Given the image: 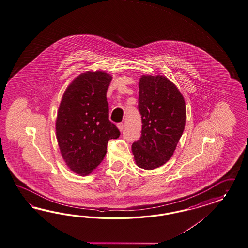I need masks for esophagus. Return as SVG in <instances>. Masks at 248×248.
Returning a JSON list of instances; mask_svg holds the SVG:
<instances>
[{"label": "esophagus", "instance_id": "obj_1", "mask_svg": "<svg viewBox=\"0 0 248 248\" xmlns=\"http://www.w3.org/2000/svg\"><path fill=\"white\" fill-rule=\"evenodd\" d=\"M119 127H120L121 130L123 131V130L124 129V124H121L120 125H119Z\"/></svg>", "mask_w": 248, "mask_h": 248}]
</instances>
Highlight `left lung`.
Wrapping results in <instances>:
<instances>
[{
    "label": "left lung",
    "instance_id": "1",
    "mask_svg": "<svg viewBox=\"0 0 248 248\" xmlns=\"http://www.w3.org/2000/svg\"><path fill=\"white\" fill-rule=\"evenodd\" d=\"M138 108L143 125L133 143L135 161L143 169L158 167L171 157L183 132L184 97L166 77L143 75Z\"/></svg>",
    "mask_w": 248,
    "mask_h": 248
}]
</instances>
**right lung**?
Returning a JSON list of instances; mask_svg holds the SVG:
<instances>
[{
	"label": "right lung",
	"mask_w": 248,
	"mask_h": 248,
	"mask_svg": "<svg viewBox=\"0 0 248 248\" xmlns=\"http://www.w3.org/2000/svg\"><path fill=\"white\" fill-rule=\"evenodd\" d=\"M111 80L105 71H87L74 79L63 94L59 143L68 164L79 173L97 167L107 154L109 139L119 134L107 118Z\"/></svg>",
	"instance_id": "1"
}]
</instances>
